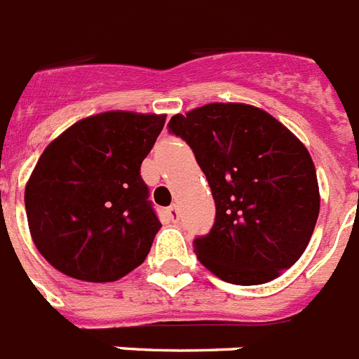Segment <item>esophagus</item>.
Here are the masks:
<instances>
[{"label": "esophagus", "instance_id": "34e87169", "mask_svg": "<svg viewBox=\"0 0 359 359\" xmlns=\"http://www.w3.org/2000/svg\"><path fill=\"white\" fill-rule=\"evenodd\" d=\"M166 215H168V219H170L172 222H177V220H180V209H177V205H170V208L166 209Z\"/></svg>", "mask_w": 359, "mask_h": 359}]
</instances>
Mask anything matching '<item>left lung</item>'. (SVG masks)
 <instances>
[{"label":"left lung","mask_w":359,"mask_h":359,"mask_svg":"<svg viewBox=\"0 0 359 359\" xmlns=\"http://www.w3.org/2000/svg\"><path fill=\"white\" fill-rule=\"evenodd\" d=\"M213 193L215 224L193 241L215 276L235 285L278 278L302 256L319 217L317 172L306 146L263 109L208 103L176 114Z\"/></svg>","instance_id":"left-lung-1"}]
</instances>
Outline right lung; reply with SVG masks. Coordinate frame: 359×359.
<instances>
[{
    "mask_svg": "<svg viewBox=\"0 0 359 359\" xmlns=\"http://www.w3.org/2000/svg\"><path fill=\"white\" fill-rule=\"evenodd\" d=\"M165 114L107 111L48 144L25 185L34 246L62 274L114 282L142 263L161 228L140 165Z\"/></svg>",
    "mask_w": 359,
    "mask_h": 359,
    "instance_id": "add662e5",
    "label": "right lung"
}]
</instances>
